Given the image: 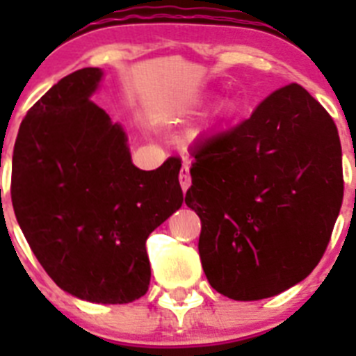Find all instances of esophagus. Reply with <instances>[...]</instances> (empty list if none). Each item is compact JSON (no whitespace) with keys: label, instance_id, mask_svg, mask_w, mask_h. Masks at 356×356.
I'll use <instances>...</instances> for the list:
<instances>
[{"label":"esophagus","instance_id":"esophagus-1","mask_svg":"<svg viewBox=\"0 0 356 356\" xmlns=\"http://www.w3.org/2000/svg\"><path fill=\"white\" fill-rule=\"evenodd\" d=\"M191 184H193V180H191V172H188L187 165H184V168L180 169V185H181V191H184V193H187V188L191 187Z\"/></svg>","mask_w":356,"mask_h":356}]
</instances>
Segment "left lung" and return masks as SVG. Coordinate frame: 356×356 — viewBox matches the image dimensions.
Listing matches in <instances>:
<instances>
[{
	"label": "left lung",
	"instance_id": "left-lung-1",
	"mask_svg": "<svg viewBox=\"0 0 356 356\" xmlns=\"http://www.w3.org/2000/svg\"><path fill=\"white\" fill-rule=\"evenodd\" d=\"M185 194L217 292L257 301L300 284L325 254L344 196L333 119L298 83L194 149Z\"/></svg>",
	"mask_w": 356,
	"mask_h": 356
}]
</instances>
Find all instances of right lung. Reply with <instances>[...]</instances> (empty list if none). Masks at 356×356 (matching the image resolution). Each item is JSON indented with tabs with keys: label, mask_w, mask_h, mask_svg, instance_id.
<instances>
[{
	"label": "right lung",
	"mask_w": 356,
	"mask_h": 356,
	"mask_svg": "<svg viewBox=\"0 0 356 356\" xmlns=\"http://www.w3.org/2000/svg\"><path fill=\"white\" fill-rule=\"evenodd\" d=\"M103 71L62 78L28 110L12 159V205L31 251L62 291L90 303L146 294V238L184 203L169 156L131 163L127 134L90 102Z\"/></svg>",
	"instance_id": "add662e5"
}]
</instances>
